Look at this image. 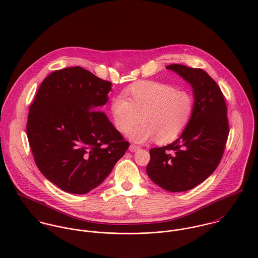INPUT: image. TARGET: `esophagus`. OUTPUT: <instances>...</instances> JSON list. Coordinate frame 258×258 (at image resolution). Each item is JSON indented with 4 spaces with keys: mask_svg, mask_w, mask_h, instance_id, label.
<instances>
[{
    "mask_svg": "<svg viewBox=\"0 0 258 258\" xmlns=\"http://www.w3.org/2000/svg\"><path fill=\"white\" fill-rule=\"evenodd\" d=\"M140 148L138 147V146H136V145H134V144H131L130 145V147H129V150L131 151V152H136V151H138Z\"/></svg>",
    "mask_w": 258,
    "mask_h": 258,
    "instance_id": "esophagus-1",
    "label": "esophagus"
}]
</instances>
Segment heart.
<instances>
[{
  "label": "heart",
  "mask_w": 258,
  "mask_h": 258,
  "mask_svg": "<svg viewBox=\"0 0 258 258\" xmlns=\"http://www.w3.org/2000/svg\"><path fill=\"white\" fill-rule=\"evenodd\" d=\"M192 112L194 99L188 92L156 81L134 83L124 97L117 96L111 102L114 125L121 133L127 132L141 115L142 122L127 133L136 143L176 140L189 124Z\"/></svg>",
  "instance_id": "1"
}]
</instances>
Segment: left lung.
<instances>
[{
  "label": "left lung",
  "mask_w": 258,
  "mask_h": 258,
  "mask_svg": "<svg viewBox=\"0 0 258 258\" xmlns=\"http://www.w3.org/2000/svg\"><path fill=\"white\" fill-rule=\"evenodd\" d=\"M187 81L194 92L192 117L181 136L150 149L149 178L169 191H184L208 179L221 162L229 133L226 104L217 82L204 70L167 67Z\"/></svg>",
  "instance_id": "obj_1"
}]
</instances>
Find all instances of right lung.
<instances>
[{
    "label": "right lung",
    "instance_id": "obj_1",
    "mask_svg": "<svg viewBox=\"0 0 258 258\" xmlns=\"http://www.w3.org/2000/svg\"><path fill=\"white\" fill-rule=\"evenodd\" d=\"M111 85L80 67L55 71L30 106L27 135L36 165L67 192L82 195L99 185L129 147L98 111Z\"/></svg>",
    "mask_w": 258,
    "mask_h": 258
}]
</instances>
